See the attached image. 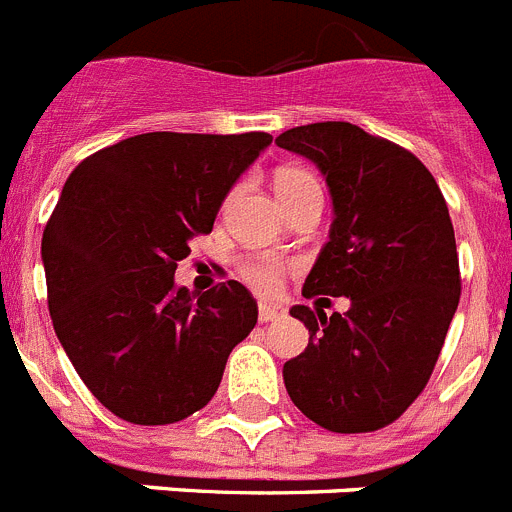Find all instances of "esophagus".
I'll return each mask as SVG.
<instances>
[{"instance_id":"34e87169","label":"esophagus","mask_w":512,"mask_h":512,"mask_svg":"<svg viewBox=\"0 0 512 512\" xmlns=\"http://www.w3.org/2000/svg\"><path fill=\"white\" fill-rule=\"evenodd\" d=\"M257 316H260L262 324H267V321H278L280 316H283V308L270 306V303H260V308H257Z\"/></svg>"}]
</instances>
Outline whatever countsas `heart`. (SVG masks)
I'll use <instances>...</instances> for the list:
<instances>
[{"instance_id":"1","label":"heart","mask_w":512,"mask_h":512,"mask_svg":"<svg viewBox=\"0 0 512 512\" xmlns=\"http://www.w3.org/2000/svg\"><path fill=\"white\" fill-rule=\"evenodd\" d=\"M273 188L278 193L280 204L285 206V211L290 206H296L298 201L308 199V196H321V188L316 176L306 168H296V165H285V168L275 170L273 176ZM288 265L280 262L278 257L270 255H252L242 260L239 265V275L247 285H252L260 293H275L280 288V280H283Z\"/></svg>"}]
</instances>
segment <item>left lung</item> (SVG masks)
Listing matches in <instances>:
<instances>
[{"mask_svg":"<svg viewBox=\"0 0 512 512\" xmlns=\"http://www.w3.org/2000/svg\"><path fill=\"white\" fill-rule=\"evenodd\" d=\"M275 145L316 163L334 204L329 242L303 296L352 301L331 316L290 308L306 324L308 347L283 365L285 390L329 431H377L426 388L459 306L449 209L416 155L357 124H303Z\"/></svg>","mask_w":512,"mask_h":512,"instance_id":"obj_1","label":"left lung"}]
</instances>
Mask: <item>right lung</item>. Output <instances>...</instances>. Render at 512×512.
Listing matches in <instances>:
<instances>
[{"label": "right lung", "instance_id": "add662e5", "mask_svg": "<svg viewBox=\"0 0 512 512\" xmlns=\"http://www.w3.org/2000/svg\"><path fill=\"white\" fill-rule=\"evenodd\" d=\"M267 132H147L73 168L43 232L53 329L78 377L114 416L165 426L201 411L229 352L257 324L237 280L176 288L178 260L214 229Z\"/></svg>", "mask_w": 512, "mask_h": 512}]
</instances>
